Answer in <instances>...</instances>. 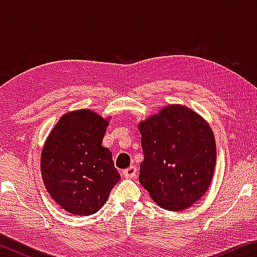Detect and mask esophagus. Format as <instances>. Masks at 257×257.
I'll list each match as a JSON object with an SVG mask.
<instances>
[{"label":"esophagus","instance_id":"esophagus-1","mask_svg":"<svg viewBox=\"0 0 257 257\" xmlns=\"http://www.w3.org/2000/svg\"><path fill=\"white\" fill-rule=\"evenodd\" d=\"M136 171H137L136 167H135V165H130L129 168H127L125 170H123L122 173H123V176L125 178H133L135 175H136Z\"/></svg>","mask_w":257,"mask_h":257}]
</instances>
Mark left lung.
<instances>
[{
    "mask_svg": "<svg viewBox=\"0 0 257 257\" xmlns=\"http://www.w3.org/2000/svg\"><path fill=\"white\" fill-rule=\"evenodd\" d=\"M144 161L139 182L155 203L181 211L211 184L216 162L214 135L205 120L182 105H169L139 123Z\"/></svg>",
    "mask_w": 257,
    "mask_h": 257,
    "instance_id": "8db88e82",
    "label": "left lung"
}]
</instances>
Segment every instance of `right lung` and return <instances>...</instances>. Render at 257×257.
<instances>
[{
  "mask_svg": "<svg viewBox=\"0 0 257 257\" xmlns=\"http://www.w3.org/2000/svg\"><path fill=\"white\" fill-rule=\"evenodd\" d=\"M107 124L90 110L69 112L43 147V181L51 197L71 214L96 213L120 180L112 153L102 145Z\"/></svg>",
  "mask_w": 257,
  "mask_h": 257,
  "instance_id": "1",
  "label": "right lung"
}]
</instances>
